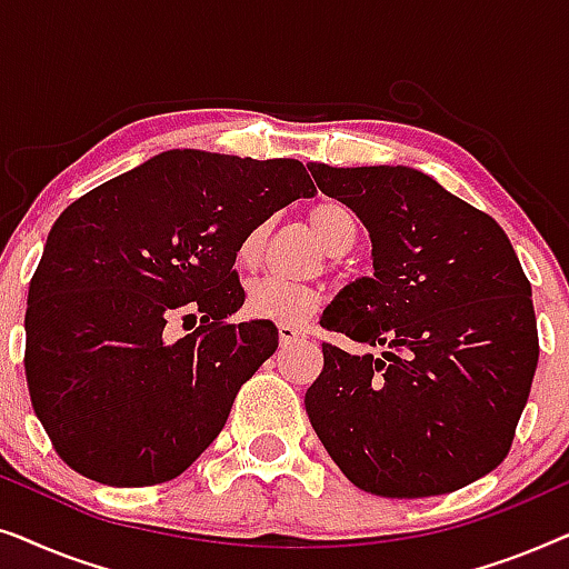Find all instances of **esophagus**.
I'll list each match as a JSON object with an SVG mask.
<instances>
[{
	"instance_id": "esophagus-1",
	"label": "esophagus",
	"mask_w": 569,
	"mask_h": 569,
	"mask_svg": "<svg viewBox=\"0 0 569 569\" xmlns=\"http://www.w3.org/2000/svg\"><path fill=\"white\" fill-rule=\"evenodd\" d=\"M302 339H306V331L298 329V326H279V341H282V347H290Z\"/></svg>"
}]
</instances>
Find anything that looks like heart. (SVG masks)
Segmentation results:
<instances>
[{"label":"heart","instance_id":"1","mask_svg":"<svg viewBox=\"0 0 569 569\" xmlns=\"http://www.w3.org/2000/svg\"><path fill=\"white\" fill-rule=\"evenodd\" d=\"M308 228L329 253H345L355 240V214L339 201H321L308 212ZM269 224H256L238 243V267L256 269L267 246ZM321 308V292L313 284H290L279 279H261L248 287L246 313L253 321L298 326Z\"/></svg>","mask_w":569,"mask_h":569}]
</instances>
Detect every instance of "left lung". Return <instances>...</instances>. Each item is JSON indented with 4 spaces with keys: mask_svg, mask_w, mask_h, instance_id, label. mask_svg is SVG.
Wrapping results in <instances>:
<instances>
[{
    "mask_svg": "<svg viewBox=\"0 0 569 569\" xmlns=\"http://www.w3.org/2000/svg\"><path fill=\"white\" fill-rule=\"evenodd\" d=\"M308 168L372 240V277L347 284L321 326L386 347L357 357L323 341L310 425L365 492H456L510 453L539 362L531 282L500 224L430 176Z\"/></svg>",
    "mask_w": 569,
    "mask_h": 569,
    "instance_id": "1",
    "label": "left lung"
}]
</instances>
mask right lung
Here are the masks:
<instances>
[{"instance_id":"add662e5","label":"right lung","mask_w":569,"mask_h":569,"mask_svg":"<svg viewBox=\"0 0 569 569\" xmlns=\"http://www.w3.org/2000/svg\"><path fill=\"white\" fill-rule=\"evenodd\" d=\"M313 193L300 160L170 150L61 212L30 279L22 362L69 469L152 487L204 453L279 345L274 323L228 321L246 300L238 243ZM197 315L169 337L170 320Z\"/></svg>"}]
</instances>
